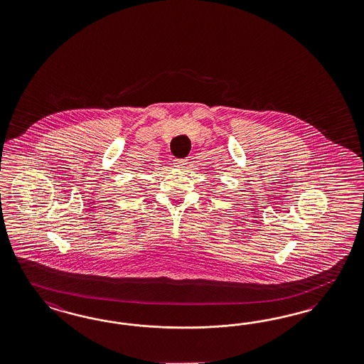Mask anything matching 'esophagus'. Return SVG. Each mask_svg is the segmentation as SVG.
<instances>
[{"instance_id": "esophagus-1", "label": "esophagus", "mask_w": 364, "mask_h": 364, "mask_svg": "<svg viewBox=\"0 0 364 364\" xmlns=\"http://www.w3.org/2000/svg\"><path fill=\"white\" fill-rule=\"evenodd\" d=\"M187 164V159H182V158H176L174 159V165H176V167H179V168H182V167H186Z\"/></svg>"}]
</instances>
